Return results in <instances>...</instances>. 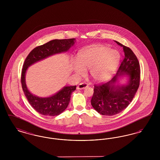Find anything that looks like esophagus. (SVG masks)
<instances>
[{
  "label": "esophagus",
  "instance_id": "esophagus-1",
  "mask_svg": "<svg viewBox=\"0 0 160 160\" xmlns=\"http://www.w3.org/2000/svg\"><path fill=\"white\" fill-rule=\"evenodd\" d=\"M88 86V84L84 83H81L78 84L77 86V89H84L86 88H87Z\"/></svg>",
  "mask_w": 160,
  "mask_h": 160
}]
</instances>
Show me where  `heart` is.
I'll use <instances>...</instances> for the list:
<instances>
[{"instance_id": "heart-1", "label": "heart", "mask_w": 160, "mask_h": 160, "mask_svg": "<svg viewBox=\"0 0 160 160\" xmlns=\"http://www.w3.org/2000/svg\"><path fill=\"white\" fill-rule=\"evenodd\" d=\"M121 54L116 50L101 45H95L81 50L77 55V62L72 64V70L82 76L85 69H89L93 80L103 82L114 74L120 62Z\"/></svg>"}]
</instances>
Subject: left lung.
Returning <instances> with one entry per match:
<instances>
[{"instance_id": "1", "label": "left lung", "mask_w": 160, "mask_h": 160, "mask_svg": "<svg viewBox=\"0 0 160 160\" xmlns=\"http://www.w3.org/2000/svg\"><path fill=\"white\" fill-rule=\"evenodd\" d=\"M115 42L123 47L125 57L112 79L106 83L95 84L91 104L99 114L113 116L118 114L128 106L134 97L140 84V67L136 56L129 47ZM127 75L128 83L116 85L117 78Z\"/></svg>"}]
</instances>
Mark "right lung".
I'll return each mask as SVG.
<instances>
[{"label":"right lung","instance_id":"right-lung-1","mask_svg":"<svg viewBox=\"0 0 160 160\" xmlns=\"http://www.w3.org/2000/svg\"><path fill=\"white\" fill-rule=\"evenodd\" d=\"M75 40V38L52 40L33 48L25 59L21 76L23 92L31 106L40 114L50 116L61 114L68 106L71 95L76 90V86H65L61 91L49 97H38L31 93L26 86L25 81L26 71L29 67L38 61L55 54L67 52L74 46Z\"/></svg>","mask_w":160,"mask_h":160}]
</instances>
